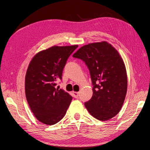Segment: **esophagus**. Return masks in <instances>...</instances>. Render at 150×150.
Returning <instances> with one entry per match:
<instances>
[{
    "label": "esophagus",
    "instance_id": "1",
    "mask_svg": "<svg viewBox=\"0 0 150 150\" xmlns=\"http://www.w3.org/2000/svg\"><path fill=\"white\" fill-rule=\"evenodd\" d=\"M73 96H74V98H77L79 97V92H73Z\"/></svg>",
    "mask_w": 150,
    "mask_h": 150
}]
</instances>
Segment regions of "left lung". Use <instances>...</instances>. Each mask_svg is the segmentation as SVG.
Listing matches in <instances>:
<instances>
[{
  "label": "left lung",
  "mask_w": 150,
  "mask_h": 150,
  "mask_svg": "<svg viewBox=\"0 0 150 150\" xmlns=\"http://www.w3.org/2000/svg\"><path fill=\"white\" fill-rule=\"evenodd\" d=\"M73 57L82 59L90 71L93 96L85 103L86 108L98 120H110L120 112L127 92L128 80L122 58L107 42L85 45Z\"/></svg>",
  "instance_id": "obj_1"
}]
</instances>
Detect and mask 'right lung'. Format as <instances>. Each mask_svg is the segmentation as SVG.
Instances as JSON below:
<instances>
[{"label":"right lung","instance_id":"1","mask_svg":"<svg viewBox=\"0 0 150 150\" xmlns=\"http://www.w3.org/2000/svg\"><path fill=\"white\" fill-rule=\"evenodd\" d=\"M78 47L52 46L35 54L28 67L25 93L30 109L42 123L53 125L64 117L72 96L56 88L70 55Z\"/></svg>","mask_w":150,"mask_h":150}]
</instances>
